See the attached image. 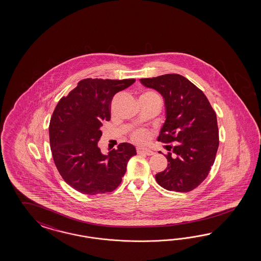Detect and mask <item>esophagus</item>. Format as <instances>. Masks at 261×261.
<instances>
[{
    "mask_svg": "<svg viewBox=\"0 0 261 261\" xmlns=\"http://www.w3.org/2000/svg\"><path fill=\"white\" fill-rule=\"evenodd\" d=\"M137 152L138 154H144V155H147V156H151L154 154V151L149 148H143V147H138L137 148Z\"/></svg>",
    "mask_w": 261,
    "mask_h": 261,
    "instance_id": "34e87169",
    "label": "esophagus"
}]
</instances>
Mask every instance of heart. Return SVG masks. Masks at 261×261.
<instances>
[{
    "mask_svg": "<svg viewBox=\"0 0 261 261\" xmlns=\"http://www.w3.org/2000/svg\"><path fill=\"white\" fill-rule=\"evenodd\" d=\"M141 97H147V98H152V99H157L162 101L161 96L154 91H147L143 93ZM151 137V132L148 129L145 128H138L135 129L134 131L131 133V139L136 142L139 143H144L147 142Z\"/></svg>",
    "mask_w": 261,
    "mask_h": 261,
    "instance_id": "obj_1",
    "label": "heart"
}]
</instances>
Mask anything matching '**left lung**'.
Returning a JSON list of instances; mask_svg holds the SVG:
<instances>
[{"instance_id": "1", "label": "left lung", "mask_w": 261, "mask_h": 261, "mask_svg": "<svg viewBox=\"0 0 261 261\" xmlns=\"http://www.w3.org/2000/svg\"><path fill=\"white\" fill-rule=\"evenodd\" d=\"M141 81L164 96L166 119L158 141L174 143L167 145V167L156 174V181L167 190L191 191L214 166L219 146L216 113L205 94L182 75L168 73Z\"/></svg>"}]
</instances>
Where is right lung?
Returning <instances> with one entry per match:
<instances>
[{
  "label": "right lung",
  "mask_w": 261,
  "mask_h": 261,
  "mask_svg": "<svg viewBox=\"0 0 261 261\" xmlns=\"http://www.w3.org/2000/svg\"><path fill=\"white\" fill-rule=\"evenodd\" d=\"M136 79H85L57 103L49 121L53 158L64 181L83 194L96 195L116 190L137 155L132 144L103 155L97 146L104 121L111 119L114 95Z\"/></svg>",
  "instance_id": "1"
}]
</instances>
